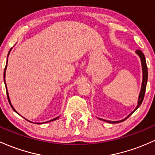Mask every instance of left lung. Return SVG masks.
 Wrapping results in <instances>:
<instances>
[{"label": "left lung", "mask_w": 155, "mask_h": 155, "mask_svg": "<svg viewBox=\"0 0 155 155\" xmlns=\"http://www.w3.org/2000/svg\"><path fill=\"white\" fill-rule=\"evenodd\" d=\"M135 53L140 57V61H141V66H142V72H143V79H142V84H141V88H140V94H139L138 96V105H137L136 107L134 110L133 112L130 113V114L127 116L126 118L124 119L119 120V121H109V120H105V119H100V118H98L100 120H102V121H105V122H108V123H111V124H116V123H119V122H122L123 121H124L125 119H127L128 117L130 115L133 114L134 111H135L138 108L139 106L141 105L142 102H143V98H144V94H145V91H146V87H147V80H148V69H147V63H146V58H145V55H143V53L140 51V50H137L135 51Z\"/></svg>", "instance_id": "left-lung-1"}]
</instances>
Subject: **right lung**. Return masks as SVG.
<instances>
[{
    "mask_svg": "<svg viewBox=\"0 0 155 155\" xmlns=\"http://www.w3.org/2000/svg\"><path fill=\"white\" fill-rule=\"evenodd\" d=\"M12 50V49H11ZM11 50H9V52H8V55H7V58L8 57V55H9V53H10V51H11ZM7 64H8V58H7V61H6V67H5V70H4V73H3V78H4V83H5V86H6V94H7V97H8V102H9V104H10V105H11V107H12V108L13 109V110L15 111V112H16L17 114H19L16 111V110H15V108H14V107L13 106H12V102H11V101H10V99H9V96H8V90H7V87H6V81H5V78H6V67H7ZM19 115H20V114H19ZM24 118V117H23ZM59 118V116H58V117H56V118H55V119H51V120H50V121H46V122H41V123H34V124H44V123H47V122H50V121H54V120H56L57 119H58ZM24 119H25V120H27V121H28V119H26L25 118H24ZM30 121V122H31V123H34V122H32V121Z\"/></svg>",
    "mask_w": 155,
    "mask_h": 155,
    "instance_id": "right-lung-1",
    "label": "right lung"
}]
</instances>
